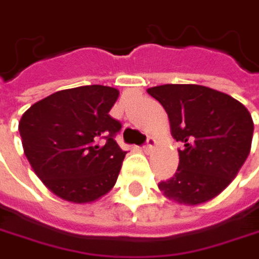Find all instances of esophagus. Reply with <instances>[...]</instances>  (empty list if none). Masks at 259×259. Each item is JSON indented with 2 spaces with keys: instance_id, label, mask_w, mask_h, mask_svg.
<instances>
[{
  "instance_id": "1",
  "label": "esophagus",
  "mask_w": 259,
  "mask_h": 259,
  "mask_svg": "<svg viewBox=\"0 0 259 259\" xmlns=\"http://www.w3.org/2000/svg\"><path fill=\"white\" fill-rule=\"evenodd\" d=\"M155 144H157V142H155V139H154V138H148V139H147V144L144 145V151H145V153L151 151L154 147H155Z\"/></svg>"
}]
</instances>
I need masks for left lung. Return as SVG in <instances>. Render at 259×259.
<instances>
[{
  "instance_id": "obj_1",
  "label": "left lung",
  "mask_w": 259,
  "mask_h": 259,
  "mask_svg": "<svg viewBox=\"0 0 259 259\" xmlns=\"http://www.w3.org/2000/svg\"><path fill=\"white\" fill-rule=\"evenodd\" d=\"M147 92L166 109L170 133L184 145L175 177L160 182V191L188 206L221 194L250 151L253 121L246 106L199 84H164Z\"/></svg>"
}]
</instances>
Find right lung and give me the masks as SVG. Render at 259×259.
Returning <instances> with one entry per match:
<instances>
[{
  "label": "right lung",
  "mask_w": 259,
  "mask_h": 259,
  "mask_svg": "<svg viewBox=\"0 0 259 259\" xmlns=\"http://www.w3.org/2000/svg\"><path fill=\"white\" fill-rule=\"evenodd\" d=\"M120 92L81 85L56 92L19 121L23 151L35 175L60 199L92 203L112 190L126 151L114 136L121 123L109 115Z\"/></svg>",
  "instance_id": "add662e5"
}]
</instances>
